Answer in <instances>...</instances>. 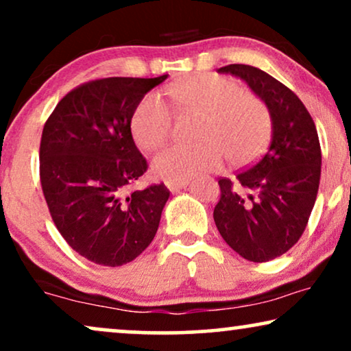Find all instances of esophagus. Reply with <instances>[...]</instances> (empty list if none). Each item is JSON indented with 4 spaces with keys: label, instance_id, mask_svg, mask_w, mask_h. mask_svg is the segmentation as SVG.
Here are the masks:
<instances>
[{
    "label": "esophagus",
    "instance_id": "34e87169",
    "mask_svg": "<svg viewBox=\"0 0 351 351\" xmlns=\"http://www.w3.org/2000/svg\"><path fill=\"white\" fill-rule=\"evenodd\" d=\"M186 185H189V180H167L166 182V186L171 191H179L180 189H185Z\"/></svg>",
    "mask_w": 351,
    "mask_h": 351
}]
</instances>
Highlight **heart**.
I'll use <instances>...</instances> for the list:
<instances>
[{
  "label": "heart",
  "mask_w": 351,
  "mask_h": 351,
  "mask_svg": "<svg viewBox=\"0 0 351 351\" xmlns=\"http://www.w3.org/2000/svg\"><path fill=\"white\" fill-rule=\"evenodd\" d=\"M180 112L203 114L195 145H172L153 160L161 179L189 180L199 172L217 171L225 158L233 166L257 161L270 142L271 114L244 86L219 75H198L169 89ZM174 112L160 95L138 100L131 117V134L143 150H156L171 137Z\"/></svg>",
  "instance_id": "1"
}]
</instances>
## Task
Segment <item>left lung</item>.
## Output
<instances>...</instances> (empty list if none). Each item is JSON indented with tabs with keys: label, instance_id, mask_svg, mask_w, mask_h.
<instances>
[{
	"label": "left lung",
	"instance_id": "left-lung-1",
	"mask_svg": "<svg viewBox=\"0 0 351 351\" xmlns=\"http://www.w3.org/2000/svg\"><path fill=\"white\" fill-rule=\"evenodd\" d=\"M246 81L267 104L273 137L261 160L234 179L220 177L214 222L225 243L251 262L282 256L308 223L321 177V147L313 118L280 81L251 65L219 69Z\"/></svg>",
	"mask_w": 351,
	"mask_h": 351
}]
</instances>
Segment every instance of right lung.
<instances>
[{"label":"right lung","mask_w":351,"mask_h":351,"mask_svg":"<svg viewBox=\"0 0 351 351\" xmlns=\"http://www.w3.org/2000/svg\"><path fill=\"white\" fill-rule=\"evenodd\" d=\"M166 78L88 81L57 104L43 128L40 180L49 214L69 246L97 265L134 261L156 234L169 190H131L148 169L131 117Z\"/></svg>","instance_id":"obj_1"}]
</instances>
